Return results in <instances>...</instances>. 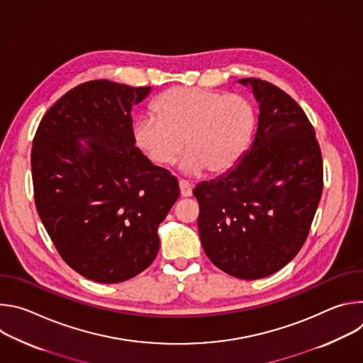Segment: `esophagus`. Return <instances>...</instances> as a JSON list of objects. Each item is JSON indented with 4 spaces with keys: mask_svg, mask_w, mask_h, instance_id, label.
Returning a JSON list of instances; mask_svg holds the SVG:
<instances>
[{
    "mask_svg": "<svg viewBox=\"0 0 363 363\" xmlns=\"http://www.w3.org/2000/svg\"><path fill=\"white\" fill-rule=\"evenodd\" d=\"M179 191L184 198H188L192 195V185L185 179H179Z\"/></svg>",
    "mask_w": 363,
    "mask_h": 363,
    "instance_id": "esophagus-1",
    "label": "esophagus"
}]
</instances>
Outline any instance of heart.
I'll use <instances>...</instances> for the list:
<instances>
[{"label": "heart", "instance_id": "b5f03b06", "mask_svg": "<svg viewBox=\"0 0 363 363\" xmlns=\"http://www.w3.org/2000/svg\"><path fill=\"white\" fill-rule=\"evenodd\" d=\"M155 116L135 125V142L157 165L177 161L182 147L184 171L205 169L220 175L241 160L254 130L255 116L250 103L238 94L177 86L155 99Z\"/></svg>", "mask_w": 363, "mask_h": 363}]
</instances>
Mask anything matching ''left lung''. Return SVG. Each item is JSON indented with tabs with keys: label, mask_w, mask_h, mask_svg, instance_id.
<instances>
[{
	"label": "left lung",
	"mask_w": 363,
	"mask_h": 363,
	"mask_svg": "<svg viewBox=\"0 0 363 363\" xmlns=\"http://www.w3.org/2000/svg\"><path fill=\"white\" fill-rule=\"evenodd\" d=\"M260 103L251 147L224 177L195 186L202 248L237 279L267 277L297 255L323 191V161L313 125L286 91L241 79Z\"/></svg>",
	"instance_id": "1"
}]
</instances>
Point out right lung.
<instances>
[{
  "label": "right lung",
  "mask_w": 363,
  "mask_h": 363,
  "mask_svg": "<svg viewBox=\"0 0 363 363\" xmlns=\"http://www.w3.org/2000/svg\"><path fill=\"white\" fill-rule=\"evenodd\" d=\"M149 91L82 83L45 112L33 139L40 220L63 260L99 283L125 281L150 266L157 230L179 196L177 178L135 146L130 111ZM77 138H89V149Z\"/></svg>",
  "instance_id": "add662e5"
}]
</instances>
